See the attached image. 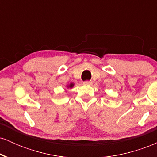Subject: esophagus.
<instances>
[{
    "label": "esophagus",
    "instance_id": "34e87169",
    "mask_svg": "<svg viewBox=\"0 0 157 157\" xmlns=\"http://www.w3.org/2000/svg\"><path fill=\"white\" fill-rule=\"evenodd\" d=\"M83 83H84L85 85H91V81L86 80V81H84Z\"/></svg>",
    "mask_w": 157,
    "mask_h": 157
}]
</instances>
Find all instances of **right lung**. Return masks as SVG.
<instances>
[{"label":"right lung","instance_id":"right-lung-1","mask_svg":"<svg viewBox=\"0 0 157 157\" xmlns=\"http://www.w3.org/2000/svg\"><path fill=\"white\" fill-rule=\"evenodd\" d=\"M74 86V83H70L69 85H68V86H67V87L68 88H70V89H71V88H72Z\"/></svg>","mask_w":157,"mask_h":157}]
</instances>
